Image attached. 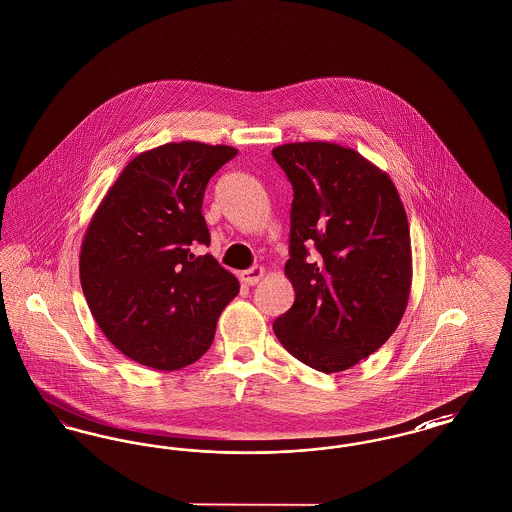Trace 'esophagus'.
<instances>
[{"label": "esophagus", "instance_id": "obj_1", "mask_svg": "<svg viewBox=\"0 0 512 512\" xmlns=\"http://www.w3.org/2000/svg\"><path fill=\"white\" fill-rule=\"evenodd\" d=\"M265 276V268L263 267H253L249 268V270H244L242 274H240V280L247 284V286H255V284H259V280Z\"/></svg>", "mask_w": 512, "mask_h": 512}]
</instances>
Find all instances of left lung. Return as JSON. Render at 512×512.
<instances>
[{"instance_id": "left-lung-1", "label": "left lung", "mask_w": 512, "mask_h": 512, "mask_svg": "<svg viewBox=\"0 0 512 512\" xmlns=\"http://www.w3.org/2000/svg\"><path fill=\"white\" fill-rule=\"evenodd\" d=\"M272 157L293 186L286 276L295 292L274 334L315 370H347L390 340L407 309L405 207L390 176L351 147L295 142L274 147Z\"/></svg>"}]
</instances>
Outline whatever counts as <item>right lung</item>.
I'll return each mask as SVG.
<instances>
[{
  "label": "right lung",
  "instance_id": "add662e5",
  "mask_svg": "<svg viewBox=\"0 0 512 512\" xmlns=\"http://www.w3.org/2000/svg\"><path fill=\"white\" fill-rule=\"evenodd\" d=\"M238 149L171 142L136 155L101 199L80 247V284L101 332L155 370L195 363L240 284L213 255L201 215L211 176Z\"/></svg>",
  "mask_w": 512,
  "mask_h": 512
}]
</instances>
